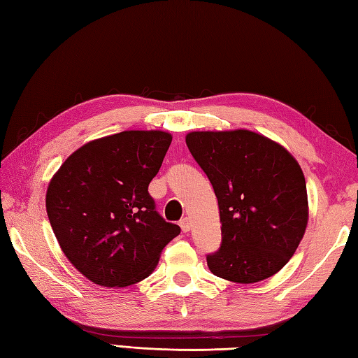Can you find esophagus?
Masks as SVG:
<instances>
[{
  "label": "esophagus",
  "instance_id": "esophagus-1",
  "mask_svg": "<svg viewBox=\"0 0 358 358\" xmlns=\"http://www.w3.org/2000/svg\"><path fill=\"white\" fill-rule=\"evenodd\" d=\"M180 227H181V231H183L185 234L191 231V222H189V218H183V220H181V222H180Z\"/></svg>",
  "mask_w": 358,
  "mask_h": 358
}]
</instances>
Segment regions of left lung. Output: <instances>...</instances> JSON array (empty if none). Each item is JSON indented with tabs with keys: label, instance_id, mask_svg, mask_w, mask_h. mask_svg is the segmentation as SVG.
Wrapping results in <instances>:
<instances>
[{
	"label": "left lung",
	"instance_id": "left-lung-1",
	"mask_svg": "<svg viewBox=\"0 0 358 358\" xmlns=\"http://www.w3.org/2000/svg\"><path fill=\"white\" fill-rule=\"evenodd\" d=\"M186 144L218 200L222 246L206 257L210 272L245 285L272 277L308 226L300 164L278 143L246 129L189 132Z\"/></svg>",
	"mask_w": 358,
	"mask_h": 358
}]
</instances>
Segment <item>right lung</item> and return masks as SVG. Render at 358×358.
Segmentation results:
<instances>
[{
    "mask_svg": "<svg viewBox=\"0 0 358 358\" xmlns=\"http://www.w3.org/2000/svg\"><path fill=\"white\" fill-rule=\"evenodd\" d=\"M171 141L163 131L103 136L75 150L52 177L45 209L53 234L67 260L92 283H138L180 234L148 192Z\"/></svg>",
    "mask_w": 358,
    "mask_h": 358,
    "instance_id": "right-lung-1",
    "label": "right lung"
}]
</instances>
